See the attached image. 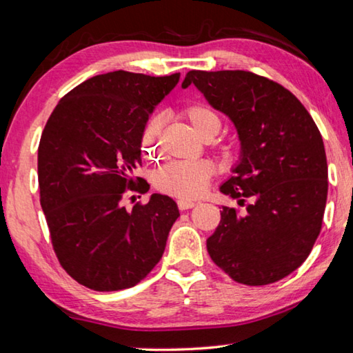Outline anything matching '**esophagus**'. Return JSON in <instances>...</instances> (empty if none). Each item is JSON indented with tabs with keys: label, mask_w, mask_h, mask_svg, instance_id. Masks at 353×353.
Returning <instances> with one entry per match:
<instances>
[{
	"label": "esophagus",
	"mask_w": 353,
	"mask_h": 353,
	"mask_svg": "<svg viewBox=\"0 0 353 353\" xmlns=\"http://www.w3.org/2000/svg\"><path fill=\"white\" fill-rule=\"evenodd\" d=\"M196 204H198V202L190 201V199L177 201V205H179V208H181V210H188V208H193Z\"/></svg>",
	"instance_id": "esophagus-1"
}]
</instances>
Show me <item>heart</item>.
<instances>
[{"instance_id": "obj_1", "label": "heart", "mask_w": 353, "mask_h": 353, "mask_svg": "<svg viewBox=\"0 0 353 353\" xmlns=\"http://www.w3.org/2000/svg\"><path fill=\"white\" fill-rule=\"evenodd\" d=\"M183 115L193 126L194 132L202 140H213L221 130V118L212 107L205 104H190L183 109ZM163 126V117L155 113L148 119L141 132V152L146 159L154 160L159 155L160 130ZM214 174V165L207 160L198 162H171L155 172L154 183L160 191L176 198H198L208 188Z\"/></svg>"}]
</instances>
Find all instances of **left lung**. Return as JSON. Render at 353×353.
<instances>
[{
    "instance_id": "left-lung-1",
    "label": "left lung",
    "mask_w": 353,
    "mask_h": 353,
    "mask_svg": "<svg viewBox=\"0 0 353 353\" xmlns=\"http://www.w3.org/2000/svg\"><path fill=\"white\" fill-rule=\"evenodd\" d=\"M213 109L234 123L240 159L219 191L246 212L223 207L207 240L212 260L238 283H274L307 260L324 218L328 171L318 126L280 83L241 70L188 71Z\"/></svg>"
}]
</instances>
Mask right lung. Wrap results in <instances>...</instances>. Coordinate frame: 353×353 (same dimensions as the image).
<instances>
[{"label": "right lung", "instance_id": "1", "mask_svg": "<svg viewBox=\"0 0 353 353\" xmlns=\"http://www.w3.org/2000/svg\"><path fill=\"white\" fill-rule=\"evenodd\" d=\"M179 79L123 70L93 76L48 119L39 145L41 210L62 268L87 288H132L162 259L177 204L154 193L126 210L123 196L148 191L134 179L141 132Z\"/></svg>", "mask_w": 353, "mask_h": 353}]
</instances>
